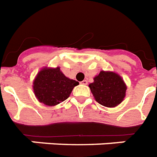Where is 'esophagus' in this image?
<instances>
[{
  "label": "esophagus",
  "instance_id": "esophagus-1",
  "mask_svg": "<svg viewBox=\"0 0 157 157\" xmlns=\"http://www.w3.org/2000/svg\"><path fill=\"white\" fill-rule=\"evenodd\" d=\"M81 85H86H86L88 84V81H86V80H84V81H81Z\"/></svg>",
  "mask_w": 157,
  "mask_h": 157
}]
</instances>
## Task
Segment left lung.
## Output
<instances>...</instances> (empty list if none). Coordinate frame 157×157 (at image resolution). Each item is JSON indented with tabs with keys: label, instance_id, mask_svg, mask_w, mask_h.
Returning a JSON list of instances; mask_svg holds the SVG:
<instances>
[{
	"label": "left lung",
	"instance_id": "obj_1",
	"mask_svg": "<svg viewBox=\"0 0 157 157\" xmlns=\"http://www.w3.org/2000/svg\"><path fill=\"white\" fill-rule=\"evenodd\" d=\"M95 100L104 107H117L124 100L127 87L123 79L113 71H101L89 85Z\"/></svg>",
	"mask_w": 157,
	"mask_h": 157
}]
</instances>
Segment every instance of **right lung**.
<instances>
[{
  "label": "right lung",
  "mask_w": 157,
  "mask_h": 157,
  "mask_svg": "<svg viewBox=\"0 0 157 157\" xmlns=\"http://www.w3.org/2000/svg\"><path fill=\"white\" fill-rule=\"evenodd\" d=\"M79 82L67 78L59 67H44L33 81V91L40 103L55 106L68 98Z\"/></svg>",
  "instance_id": "right-lung-1"
}]
</instances>
